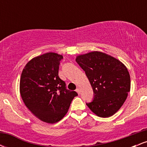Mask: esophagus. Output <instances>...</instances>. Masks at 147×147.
Returning <instances> with one entry per match:
<instances>
[{"label":"esophagus","instance_id":"1","mask_svg":"<svg viewBox=\"0 0 147 147\" xmlns=\"http://www.w3.org/2000/svg\"><path fill=\"white\" fill-rule=\"evenodd\" d=\"M76 91H77V92L79 94V95H80V94H81V90H80V88H77L76 89Z\"/></svg>","mask_w":147,"mask_h":147}]
</instances>
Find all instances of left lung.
Listing matches in <instances>:
<instances>
[{
    "mask_svg": "<svg viewBox=\"0 0 147 147\" xmlns=\"http://www.w3.org/2000/svg\"><path fill=\"white\" fill-rule=\"evenodd\" d=\"M85 71L94 92V99L86 104L93 113L109 117L119 110L131 89V78L126 65L117 59L99 51L76 57Z\"/></svg>",
    "mask_w": 147,
    "mask_h": 147,
    "instance_id": "left-lung-1",
    "label": "left lung"
}]
</instances>
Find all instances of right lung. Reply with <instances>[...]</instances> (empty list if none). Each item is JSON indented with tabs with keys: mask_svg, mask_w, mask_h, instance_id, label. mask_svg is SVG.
<instances>
[{
	"mask_svg": "<svg viewBox=\"0 0 147 147\" xmlns=\"http://www.w3.org/2000/svg\"><path fill=\"white\" fill-rule=\"evenodd\" d=\"M61 55L47 52L27 63L20 79V94L35 117L48 124L58 122L68 113L75 91L66 89L59 77Z\"/></svg>",
	"mask_w": 147,
	"mask_h": 147,
	"instance_id": "obj_1",
	"label": "right lung"
}]
</instances>
